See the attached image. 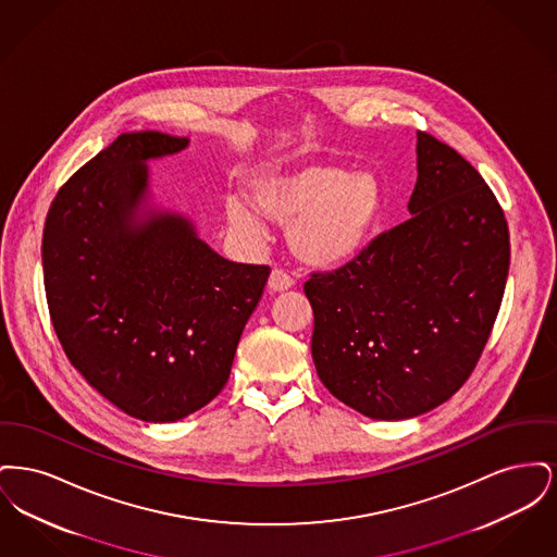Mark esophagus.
<instances>
[{
  "mask_svg": "<svg viewBox=\"0 0 557 557\" xmlns=\"http://www.w3.org/2000/svg\"><path fill=\"white\" fill-rule=\"evenodd\" d=\"M294 286L290 275L284 273L282 269H273L271 275H269V282H267V288L269 292H286L290 290Z\"/></svg>",
  "mask_w": 557,
  "mask_h": 557,
  "instance_id": "esophagus-1",
  "label": "esophagus"
}]
</instances>
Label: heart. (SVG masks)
<instances>
[{
	"label": "heart",
	"mask_w": 557,
	"mask_h": 557,
	"mask_svg": "<svg viewBox=\"0 0 557 557\" xmlns=\"http://www.w3.org/2000/svg\"><path fill=\"white\" fill-rule=\"evenodd\" d=\"M250 200L252 205L242 196H227L230 227L242 238L261 244L265 239L261 214L288 225L292 255L319 269L359 259L377 236L388 209L380 173L318 160L259 173L250 182Z\"/></svg>",
	"instance_id": "obj_1"
}]
</instances>
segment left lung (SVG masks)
Returning <instances> with one entry per match:
<instances>
[{
    "label": "left lung",
    "mask_w": 557,
    "mask_h": 557,
    "mask_svg": "<svg viewBox=\"0 0 557 557\" xmlns=\"http://www.w3.org/2000/svg\"><path fill=\"white\" fill-rule=\"evenodd\" d=\"M411 219L352 263L313 273L311 352L323 386L371 420H409L476 368L504 298L509 232L476 169L418 132Z\"/></svg>",
    "instance_id": "left-lung-1"
}]
</instances>
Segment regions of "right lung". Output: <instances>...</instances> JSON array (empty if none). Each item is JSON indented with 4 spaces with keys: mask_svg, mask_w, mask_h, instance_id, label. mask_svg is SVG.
<instances>
[{
    "mask_svg": "<svg viewBox=\"0 0 557 557\" xmlns=\"http://www.w3.org/2000/svg\"><path fill=\"white\" fill-rule=\"evenodd\" d=\"M189 137L121 133L60 187L41 259L53 330L123 413L171 424L216 397L269 267L232 263L194 221L152 202L150 160Z\"/></svg>",
    "mask_w": 557,
    "mask_h": 557,
    "instance_id": "obj_1",
    "label": "right lung"
}]
</instances>
